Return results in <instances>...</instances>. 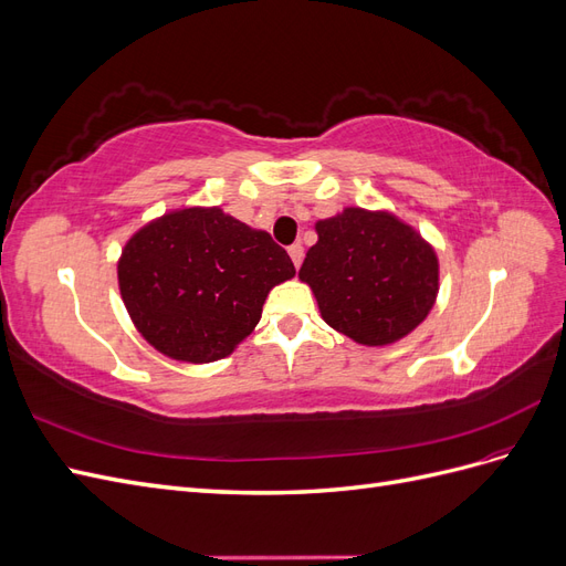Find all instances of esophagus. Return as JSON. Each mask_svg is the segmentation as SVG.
I'll list each match as a JSON object with an SVG mask.
<instances>
[{
    "label": "esophagus",
    "mask_w": 566,
    "mask_h": 566,
    "mask_svg": "<svg viewBox=\"0 0 566 566\" xmlns=\"http://www.w3.org/2000/svg\"><path fill=\"white\" fill-rule=\"evenodd\" d=\"M287 252H290V260H293L295 269H300V266H302V260H304V248H302L300 243H295V245L287 248Z\"/></svg>",
    "instance_id": "esophagus-1"
}]
</instances>
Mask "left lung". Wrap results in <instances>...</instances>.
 I'll use <instances>...</instances> for the list:
<instances>
[{
    "mask_svg": "<svg viewBox=\"0 0 566 566\" xmlns=\"http://www.w3.org/2000/svg\"><path fill=\"white\" fill-rule=\"evenodd\" d=\"M300 279L323 321L358 345L399 342L432 312L439 293L434 248L387 210L345 208L316 221Z\"/></svg>",
    "mask_w": 566,
    "mask_h": 566,
    "instance_id": "1",
    "label": "left lung"
}]
</instances>
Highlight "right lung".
Segmentation results:
<instances>
[{
  "instance_id": "add662e5",
  "label": "right lung",
  "mask_w": 566,
  "mask_h": 566,
  "mask_svg": "<svg viewBox=\"0 0 566 566\" xmlns=\"http://www.w3.org/2000/svg\"><path fill=\"white\" fill-rule=\"evenodd\" d=\"M293 260L221 208L165 212L136 231L117 262L119 295L150 347L186 364L229 356L254 331Z\"/></svg>"
}]
</instances>
